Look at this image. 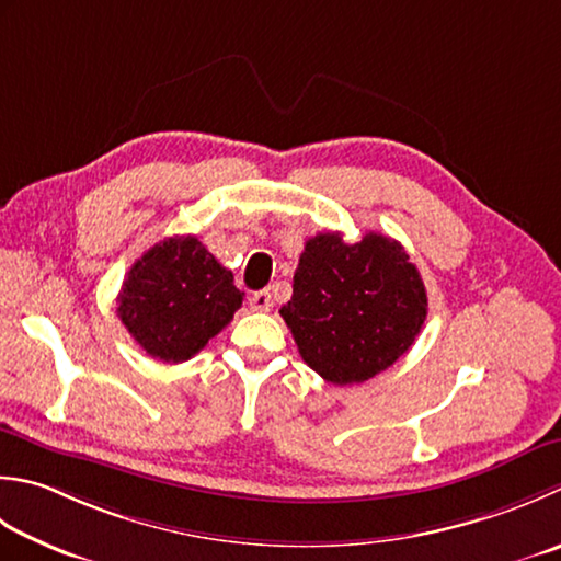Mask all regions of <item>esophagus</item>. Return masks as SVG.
<instances>
[{"label":"esophagus","mask_w":561,"mask_h":561,"mask_svg":"<svg viewBox=\"0 0 561 561\" xmlns=\"http://www.w3.org/2000/svg\"><path fill=\"white\" fill-rule=\"evenodd\" d=\"M250 309L252 311H270L272 309V294L267 289L252 294L250 296Z\"/></svg>","instance_id":"obj_1"}]
</instances>
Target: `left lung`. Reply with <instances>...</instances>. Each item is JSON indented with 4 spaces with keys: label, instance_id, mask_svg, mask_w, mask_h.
Here are the masks:
<instances>
[{
    "label": "left lung",
    "instance_id": "left-lung-1",
    "mask_svg": "<svg viewBox=\"0 0 561 561\" xmlns=\"http://www.w3.org/2000/svg\"><path fill=\"white\" fill-rule=\"evenodd\" d=\"M306 365L345 387L389 369L409 353L427 316L421 272L397 240L367 233L309 238L279 309Z\"/></svg>",
    "mask_w": 561,
    "mask_h": 561
}]
</instances>
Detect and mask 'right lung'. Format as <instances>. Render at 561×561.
I'll return each mask as SVG.
<instances>
[{"instance_id": "obj_1", "label": "right lung", "mask_w": 561, "mask_h": 561, "mask_svg": "<svg viewBox=\"0 0 561 561\" xmlns=\"http://www.w3.org/2000/svg\"><path fill=\"white\" fill-rule=\"evenodd\" d=\"M243 291L196 236H174L152 245L128 270L116 313L152 359H192L230 323Z\"/></svg>"}]
</instances>
